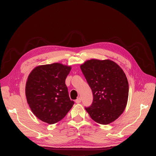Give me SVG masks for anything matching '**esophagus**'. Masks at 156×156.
I'll use <instances>...</instances> for the list:
<instances>
[{"mask_svg": "<svg viewBox=\"0 0 156 156\" xmlns=\"http://www.w3.org/2000/svg\"><path fill=\"white\" fill-rule=\"evenodd\" d=\"M81 102V98H78L76 100H75V103H80Z\"/></svg>", "mask_w": 156, "mask_h": 156, "instance_id": "obj_1", "label": "esophagus"}]
</instances>
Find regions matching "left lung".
<instances>
[{"mask_svg": "<svg viewBox=\"0 0 156 156\" xmlns=\"http://www.w3.org/2000/svg\"><path fill=\"white\" fill-rule=\"evenodd\" d=\"M93 94V101L85 108L91 119L106 125L124 112L129 94V84L122 69L111 60H87L81 66Z\"/></svg>", "mask_w": 156, "mask_h": 156, "instance_id": "8db88e82", "label": "left lung"}]
</instances>
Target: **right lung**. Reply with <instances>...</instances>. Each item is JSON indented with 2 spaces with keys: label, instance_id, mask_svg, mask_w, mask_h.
I'll return each mask as SVG.
<instances>
[{
  "label": "right lung",
  "instance_id": "right-lung-1",
  "mask_svg": "<svg viewBox=\"0 0 156 156\" xmlns=\"http://www.w3.org/2000/svg\"><path fill=\"white\" fill-rule=\"evenodd\" d=\"M71 69L60 63L41 65L33 69L28 77L27 103L34 115L45 123L60 121L74 104L65 83Z\"/></svg>",
  "mask_w": 156,
  "mask_h": 156
}]
</instances>
